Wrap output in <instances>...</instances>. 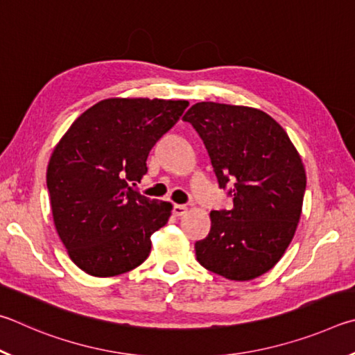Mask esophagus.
Listing matches in <instances>:
<instances>
[{
  "label": "esophagus",
  "mask_w": 355,
  "mask_h": 355,
  "mask_svg": "<svg viewBox=\"0 0 355 355\" xmlns=\"http://www.w3.org/2000/svg\"><path fill=\"white\" fill-rule=\"evenodd\" d=\"M187 206H182V204H174L173 206V214L176 216H182L184 214H187Z\"/></svg>",
  "instance_id": "obj_1"
}]
</instances>
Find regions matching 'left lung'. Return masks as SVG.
I'll return each instance as SVG.
<instances>
[{"label":"left lung","instance_id":"8db88e82","mask_svg":"<svg viewBox=\"0 0 355 355\" xmlns=\"http://www.w3.org/2000/svg\"><path fill=\"white\" fill-rule=\"evenodd\" d=\"M207 148L220 187L234 185L231 210L210 212V232L195 243L204 268L251 281L275 266L301 218L306 170L290 137L263 110L196 103L182 118Z\"/></svg>","mask_w":355,"mask_h":355}]
</instances>
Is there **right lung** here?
<instances>
[{"label":"right lung","mask_w":355,"mask_h":355,"mask_svg":"<svg viewBox=\"0 0 355 355\" xmlns=\"http://www.w3.org/2000/svg\"><path fill=\"white\" fill-rule=\"evenodd\" d=\"M187 105L184 99H103L55 145L46 170L54 226L87 275H123L151 252V235L166 225L173 206L130 184L146 174L149 151Z\"/></svg>","instance_id":"right-lung-1"}]
</instances>
